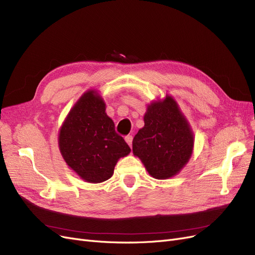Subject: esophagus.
I'll return each instance as SVG.
<instances>
[{"label": "esophagus", "instance_id": "1", "mask_svg": "<svg viewBox=\"0 0 255 255\" xmlns=\"http://www.w3.org/2000/svg\"><path fill=\"white\" fill-rule=\"evenodd\" d=\"M126 141L128 142V144L132 148V141H133V136L132 135H128L126 136Z\"/></svg>", "mask_w": 255, "mask_h": 255}]
</instances>
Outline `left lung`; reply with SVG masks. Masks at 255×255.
Masks as SVG:
<instances>
[{"label":"left lung","instance_id":"obj_1","mask_svg":"<svg viewBox=\"0 0 255 255\" xmlns=\"http://www.w3.org/2000/svg\"><path fill=\"white\" fill-rule=\"evenodd\" d=\"M144 127L133 139V153L148 172L164 180L175 175L190 158L194 135L171 97L149 105Z\"/></svg>","mask_w":255,"mask_h":255}]
</instances>
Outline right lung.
Instances as JSON below:
<instances>
[{
  "instance_id": "1",
  "label": "right lung",
  "mask_w": 255,
  "mask_h": 255,
  "mask_svg": "<svg viewBox=\"0 0 255 255\" xmlns=\"http://www.w3.org/2000/svg\"><path fill=\"white\" fill-rule=\"evenodd\" d=\"M58 140L68 166L90 183L109 180L118 159L130 152L123 137L116 133L103 100L92 90L84 94L69 113Z\"/></svg>"
}]
</instances>
